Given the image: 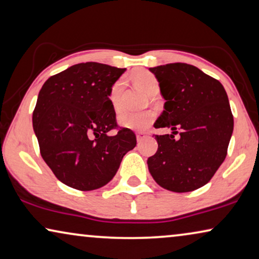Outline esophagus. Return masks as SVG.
I'll return each instance as SVG.
<instances>
[{
  "label": "esophagus",
  "mask_w": 259,
  "mask_h": 259,
  "mask_svg": "<svg viewBox=\"0 0 259 259\" xmlns=\"http://www.w3.org/2000/svg\"><path fill=\"white\" fill-rule=\"evenodd\" d=\"M136 137H137V142H142V141H144L146 137H148V135H146L145 133H137Z\"/></svg>",
  "instance_id": "1"
}]
</instances>
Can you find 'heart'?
<instances>
[{"label": "heart", "mask_w": 259, "mask_h": 259, "mask_svg": "<svg viewBox=\"0 0 259 259\" xmlns=\"http://www.w3.org/2000/svg\"><path fill=\"white\" fill-rule=\"evenodd\" d=\"M137 84L142 87L149 95L154 96L159 93V82L152 73L148 71H138L134 74ZM125 87V79L119 78L111 86L109 92V101L111 107L118 111L122 107V94ZM154 121V113L151 110L131 111L124 110L118 115V123L126 129L135 131H144Z\"/></svg>", "instance_id": "heart-1"}]
</instances>
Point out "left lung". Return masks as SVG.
Wrapping results in <instances>:
<instances>
[{"instance_id": "obj_1", "label": "left lung", "mask_w": 259, "mask_h": 259, "mask_svg": "<svg viewBox=\"0 0 259 259\" xmlns=\"http://www.w3.org/2000/svg\"><path fill=\"white\" fill-rule=\"evenodd\" d=\"M150 71L166 101L154 128H169L172 134L154 135L158 150L149 157V171L165 190H198L226 159L234 130L228 95L219 80L193 65L173 63Z\"/></svg>"}]
</instances>
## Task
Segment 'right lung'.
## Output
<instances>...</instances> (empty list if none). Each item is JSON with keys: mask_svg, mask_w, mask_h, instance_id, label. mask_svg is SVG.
<instances>
[{"mask_svg": "<svg viewBox=\"0 0 259 259\" xmlns=\"http://www.w3.org/2000/svg\"><path fill=\"white\" fill-rule=\"evenodd\" d=\"M99 63H81L52 75L32 114L40 154L61 183L93 191L114 178L124 154L136 146L133 130L118 128L110 88L124 73ZM116 128L118 133L110 135Z\"/></svg>", "mask_w": 259, "mask_h": 259, "instance_id": "right-lung-1", "label": "right lung"}]
</instances>
